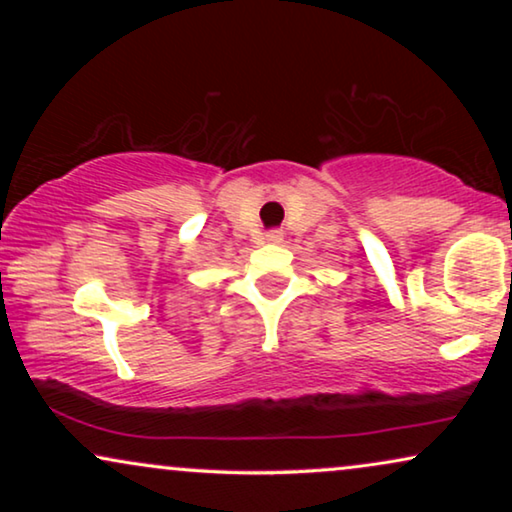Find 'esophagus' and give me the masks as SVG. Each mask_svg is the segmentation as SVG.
I'll use <instances>...</instances> for the list:
<instances>
[{
  "mask_svg": "<svg viewBox=\"0 0 512 512\" xmlns=\"http://www.w3.org/2000/svg\"><path fill=\"white\" fill-rule=\"evenodd\" d=\"M282 240H284L282 230H270V233L265 235V242H270V244H279Z\"/></svg>",
  "mask_w": 512,
  "mask_h": 512,
  "instance_id": "esophagus-1",
  "label": "esophagus"
}]
</instances>
